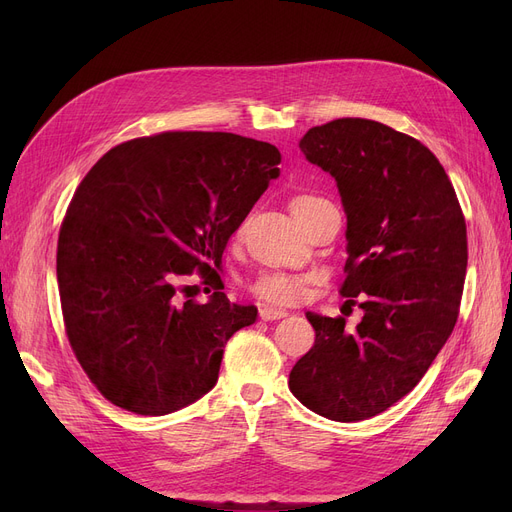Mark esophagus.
I'll use <instances>...</instances> for the list:
<instances>
[{"instance_id":"34e87169","label":"esophagus","mask_w":512,"mask_h":512,"mask_svg":"<svg viewBox=\"0 0 512 512\" xmlns=\"http://www.w3.org/2000/svg\"><path fill=\"white\" fill-rule=\"evenodd\" d=\"M259 317H261L263 321H274V319L288 317V311L278 309V307H261V309H259Z\"/></svg>"}]
</instances>
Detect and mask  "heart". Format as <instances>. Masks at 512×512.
Instances as JSON below:
<instances>
[{
	"instance_id": "heart-1",
	"label": "heart",
	"mask_w": 512,
	"mask_h": 512,
	"mask_svg": "<svg viewBox=\"0 0 512 512\" xmlns=\"http://www.w3.org/2000/svg\"><path fill=\"white\" fill-rule=\"evenodd\" d=\"M315 201V197L309 195H299L290 201V211L303 207L307 203ZM303 280L299 276H290V274H261L253 284L251 292L255 297L267 303H278V305H288L299 301L303 297Z\"/></svg>"
}]
</instances>
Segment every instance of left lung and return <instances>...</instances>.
Masks as SVG:
<instances>
[{
	"mask_svg": "<svg viewBox=\"0 0 512 512\" xmlns=\"http://www.w3.org/2000/svg\"><path fill=\"white\" fill-rule=\"evenodd\" d=\"M328 172L346 213L342 297H363V317L307 311L311 351L290 371V392L332 421H361L407 396L459 317L467 226L436 155L386 124L340 118L299 141ZM344 303V305H346Z\"/></svg>",
	"mask_w": 512,
	"mask_h": 512,
	"instance_id": "1",
	"label": "left lung"
}]
</instances>
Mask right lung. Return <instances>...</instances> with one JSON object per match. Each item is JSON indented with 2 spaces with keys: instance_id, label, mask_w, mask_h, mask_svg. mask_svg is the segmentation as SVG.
<instances>
[{
  "instance_id": "obj_1",
  "label": "right lung",
  "mask_w": 512,
  "mask_h": 512,
  "mask_svg": "<svg viewBox=\"0 0 512 512\" xmlns=\"http://www.w3.org/2000/svg\"><path fill=\"white\" fill-rule=\"evenodd\" d=\"M280 159L232 132H161L110 149L78 184L58 240L62 313L80 367L116 407L168 415L218 382L226 342L257 307L230 303L215 270ZM195 269L214 286L205 304L179 299Z\"/></svg>"
}]
</instances>
